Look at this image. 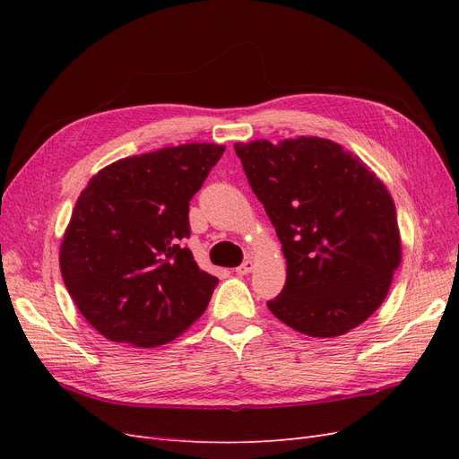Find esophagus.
Wrapping results in <instances>:
<instances>
[{
  "label": "esophagus",
  "mask_w": 459,
  "mask_h": 459,
  "mask_svg": "<svg viewBox=\"0 0 459 459\" xmlns=\"http://www.w3.org/2000/svg\"><path fill=\"white\" fill-rule=\"evenodd\" d=\"M255 270V262L253 260H245L241 266H238L235 268V272H238V275H247V273H251Z\"/></svg>",
  "instance_id": "1"
}]
</instances>
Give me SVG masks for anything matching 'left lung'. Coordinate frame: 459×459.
Listing matches in <instances>:
<instances>
[{
    "instance_id": "obj_1",
    "label": "left lung",
    "mask_w": 459,
    "mask_h": 459,
    "mask_svg": "<svg viewBox=\"0 0 459 459\" xmlns=\"http://www.w3.org/2000/svg\"><path fill=\"white\" fill-rule=\"evenodd\" d=\"M235 152L287 260L270 312L322 339L366 322L400 266L396 211L381 179L322 137L235 143Z\"/></svg>"
}]
</instances>
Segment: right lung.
<instances>
[{"mask_svg":"<svg viewBox=\"0 0 459 459\" xmlns=\"http://www.w3.org/2000/svg\"><path fill=\"white\" fill-rule=\"evenodd\" d=\"M224 145L186 143L105 166L80 193L61 245L68 295L113 342L151 349L203 316L218 285L184 241L189 201Z\"/></svg>","mask_w":459,"mask_h":459,"instance_id":"1","label":"right lung"}]
</instances>
